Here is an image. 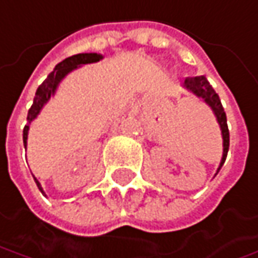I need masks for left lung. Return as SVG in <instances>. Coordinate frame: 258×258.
Instances as JSON below:
<instances>
[{"instance_id": "1", "label": "left lung", "mask_w": 258, "mask_h": 258, "mask_svg": "<svg viewBox=\"0 0 258 258\" xmlns=\"http://www.w3.org/2000/svg\"><path fill=\"white\" fill-rule=\"evenodd\" d=\"M183 86L191 92L193 95H196L199 99L205 102L209 108L212 109V112L216 116V120L220 126V131H222V139H223V156L220 160V165L217 167V172L222 169L223 163L226 160L227 156V152H229V145H230V135H229V127H227V119H226V113H224V109L222 106V102L219 95L216 93L213 89V86L209 84V81L205 77H193V78H186Z\"/></svg>"}]
</instances>
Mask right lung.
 Returning a JSON list of instances; mask_svg holds the SVG:
<instances>
[{
  "label": "right lung",
  "instance_id": "obj_1",
  "mask_svg": "<svg viewBox=\"0 0 258 258\" xmlns=\"http://www.w3.org/2000/svg\"><path fill=\"white\" fill-rule=\"evenodd\" d=\"M101 59H103V55L102 53H96V52H89V53H78V55H74V56H69L67 59H63L62 62H59L53 71L48 75V78L45 79L42 84L39 85V88L36 89L35 92V98H34V103L32 106L28 110V116H27V120L28 123L25 125L24 127V146H25V150H27V141H28V132H29V125L31 122L38 117V115L41 113V110L44 108L45 105L49 102V99L52 98L53 95L56 93V89L59 84L68 77L69 74L75 69L81 68L82 65H86V63H95V62H99ZM34 176V174H32ZM34 180H35L36 186L38 189L41 190V193L45 195L44 189L41 186V183L38 181L35 176H34Z\"/></svg>",
  "mask_w": 258,
  "mask_h": 258
}]
</instances>
